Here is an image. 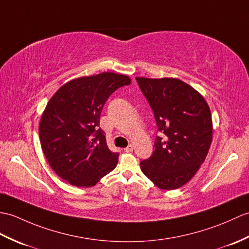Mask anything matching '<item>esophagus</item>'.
Segmentation results:
<instances>
[{
    "label": "esophagus",
    "instance_id": "obj_1",
    "mask_svg": "<svg viewBox=\"0 0 249 249\" xmlns=\"http://www.w3.org/2000/svg\"><path fill=\"white\" fill-rule=\"evenodd\" d=\"M134 149H135L134 145H131V144H130V145L127 146V147L124 149V151H125V152H127V153H130V152L134 151Z\"/></svg>",
    "mask_w": 249,
    "mask_h": 249
}]
</instances>
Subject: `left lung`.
<instances>
[{
  "label": "left lung",
  "instance_id": "8db88e82",
  "mask_svg": "<svg viewBox=\"0 0 249 249\" xmlns=\"http://www.w3.org/2000/svg\"><path fill=\"white\" fill-rule=\"evenodd\" d=\"M151 105L162 137L140 163L159 189L174 190L189 182L206 159L212 142V117L204 96L173 77H136Z\"/></svg>",
  "mask_w": 249,
  "mask_h": 249
}]
</instances>
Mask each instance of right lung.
Returning <instances> with one entry per match:
<instances>
[{
    "label": "right lung",
    "instance_id": "obj_1",
    "mask_svg": "<svg viewBox=\"0 0 249 249\" xmlns=\"http://www.w3.org/2000/svg\"><path fill=\"white\" fill-rule=\"evenodd\" d=\"M124 74L103 72L70 80L50 98L39 123L42 152L57 175L75 187H93L118 164L98 128L109 95L129 85Z\"/></svg>",
    "mask_w": 249,
    "mask_h": 249
}]
</instances>
